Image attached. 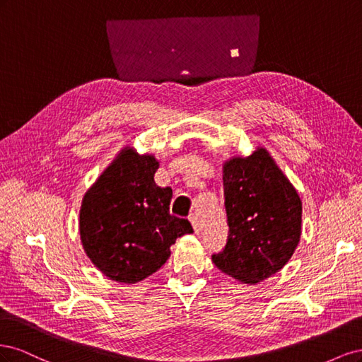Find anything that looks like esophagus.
<instances>
[{
  "label": "esophagus",
  "mask_w": 362,
  "mask_h": 362,
  "mask_svg": "<svg viewBox=\"0 0 362 362\" xmlns=\"http://www.w3.org/2000/svg\"><path fill=\"white\" fill-rule=\"evenodd\" d=\"M189 218H190V222H192V225H193L194 233H199V222H198V216H196V214H192Z\"/></svg>",
  "instance_id": "esophagus-1"
}]
</instances>
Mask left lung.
<instances>
[{"mask_svg": "<svg viewBox=\"0 0 362 362\" xmlns=\"http://www.w3.org/2000/svg\"><path fill=\"white\" fill-rule=\"evenodd\" d=\"M228 242L213 255L218 270L246 284L287 264L302 233V201L266 148L223 164Z\"/></svg>", "mask_w": 362, "mask_h": 362, "instance_id": "obj_1", "label": "left lung"}]
</instances>
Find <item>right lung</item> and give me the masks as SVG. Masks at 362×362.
<instances>
[{"label":"right lung","instance_id":"obj_1","mask_svg":"<svg viewBox=\"0 0 362 362\" xmlns=\"http://www.w3.org/2000/svg\"><path fill=\"white\" fill-rule=\"evenodd\" d=\"M158 166L154 156L127 146L83 198L84 252L113 281L148 278L168 261L177 238L193 233L187 218L169 213L172 189L156 184Z\"/></svg>","mask_w":362,"mask_h":362}]
</instances>
